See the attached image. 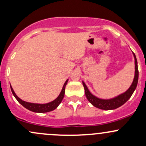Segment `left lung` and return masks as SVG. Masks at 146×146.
I'll return each instance as SVG.
<instances>
[{"label": "left lung", "instance_id": "left-lung-1", "mask_svg": "<svg viewBox=\"0 0 146 146\" xmlns=\"http://www.w3.org/2000/svg\"><path fill=\"white\" fill-rule=\"evenodd\" d=\"M133 57H134L135 60V76L134 78H133V82H132L131 85L129 87V89L123 93L121 94V95H118V96L115 97L111 99H100L95 95H92L90 90H88V87L86 86L85 83L82 81V85L84 86V89H85V96H86L88 100L91 103L93 106H95L97 108H99L100 110H115V109L118 108V107H121L123 105L124 103L129 100V98L131 97L133 95V92L136 90L137 84H138V63H137V59L136 55L134 53H133Z\"/></svg>", "mask_w": 146, "mask_h": 146}]
</instances>
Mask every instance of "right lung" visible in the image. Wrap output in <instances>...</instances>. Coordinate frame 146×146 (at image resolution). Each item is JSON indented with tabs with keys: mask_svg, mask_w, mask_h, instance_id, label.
<instances>
[{
	"mask_svg": "<svg viewBox=\"0 0 146 146\" xmlns=\"http://www.w3.org/2000/svg\"><path fill=\"white\" fill-rule=\"evenodd\" d=\"M68 80H66L65 82L64 86H63L62 90H61V92H60L59 95L57 97L56 99L54 100V101L51 102L46 103V104H36V103H31V102H27L22 100L20 98H19L17 96L15 93L14 90H13V88L10 85V89H11L12 93L14 95L15 98H16L17 101L22 104L24 107H25L27 110H30V111H34V112H37V113H44V112H48V111H51L54 110L55 109H56L58 107V106L59 105L60 103L61 102V101L63 100L65 94V88H66V85L67 84Z\"/></svg>",
	"mask_w": 146,
	"mask_h": 146,
	"instance_id": "right-lung-1",
	"label": "right lung"
}]
</instances>
